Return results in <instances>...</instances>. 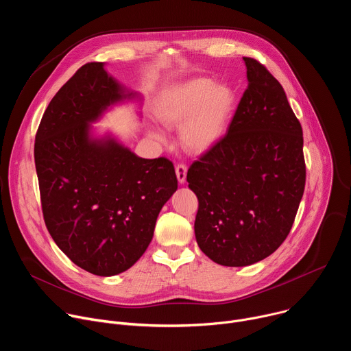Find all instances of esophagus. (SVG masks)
<instances>
[{"label": "esophagus", "mask_w": 351, "mask_h": 351, "mask_svg": "<svg viewBox=\"0 0 351 351\" xmlns=\"http://www.w3.org/2000/svg\"><path fill=\"white\" fill-rule=\"evenodd\" d=\"M175 172H176V178H178V182H179L180 184H183V183L186 182V175H187V168H186V165H183V164H179V165H176V168H175Z\"/></svg>", "instance_id": "34e87169"}]
</instances>
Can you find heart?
I'll return each mask as SVG.
<instances>
[{
	"instance_id": "b5f03b06",
	"label": "heart",
	"mask_w": 351,
	"mask_h": 351,
	"mask_svg": "<svg viewBox=\"0 0 351 351\" xmlns=\"http://www.w3.org/2000/svg\"><path fill=\"white\" fill-rule=\"evenodd\" d=\"M234 101V91L228 84L193 77L168 87L154 112L165 128L180 126L179 137L187 152L202 154L222 140ZM148 136L161 145L168 144V136L157 128L148 129Z\"/></svg>"
}]
</instances>
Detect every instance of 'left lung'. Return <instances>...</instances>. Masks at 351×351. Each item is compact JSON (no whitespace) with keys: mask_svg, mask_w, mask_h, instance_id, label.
<instances>
[{"mask_svg":"<svg viewBox=\"0 0 351 351\" xmlns=\"http://www.w3.org/2000/svg\"><path fill=\"white\" fill-rule=\"evenodd\" d=\"M248 87L225 137L187 171L194 233L214 263L247 267L285 241L306 186L303 129L280 83L243 57Z\"/></svg>","mask_w":351,"mask_h":351,"instance_id":"8db88e82","label":"left lung"}]
</instances>
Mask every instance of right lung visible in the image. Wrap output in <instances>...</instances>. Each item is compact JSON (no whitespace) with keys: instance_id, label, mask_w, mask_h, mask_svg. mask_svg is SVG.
<instances>
[{"instance_id":"right-lung-1","label":"right lung","mask_w":351,"mask_h":351,"mask_svg":"<svg viewBox=\"0 0 351 351\" xmlns=\"http://www.w3.org/2000/svg\"><path fill=\"white\" fill-rule=\"evenodd\" d=\"M129 101L141 108L143 95L111 76L104 62L86 64L54 95L36 134L45 226L73 264L98 276L137 263L178 189L169 160L141 158L111 132L93 128Z\"/></svg>"}]
</instances>
